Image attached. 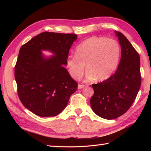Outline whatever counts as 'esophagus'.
<instances>
[{
  "instance_id": "1",
  "label": "esophagus",
  "mask_w": 151,
  "mask_h": 151,
  "mask_svg": "<svg viewBox=\"0 0 151 151\" xmlns=\"http://www.w3.org/2000/svg\"><path fill=\"white\" fill-rule=\"evenodd\" d=\"M84 85H81V84H78V89H81L82 88H84Z\"/></svg>"
}]
</instances>
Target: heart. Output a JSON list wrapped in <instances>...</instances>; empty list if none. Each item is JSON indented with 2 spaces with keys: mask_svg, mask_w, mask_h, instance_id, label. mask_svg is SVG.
<instances>
[{
  "mask_svg": "<svg viewBox=\"0 0 151 151\" xmlns=\"http://www.w3.org/2000/svg\"><path fill=\"white\" fill-rule=\"evenodd\" d=\"M75 55H69L66 67L69 75L75 80L86 73L85 81L97 78L99 81L108 79L114 73L120 57V47L116 41L104 37L93 36L80 43Z\"/></svg>",
  "mask_w": 151,
  "mask_h": 151,
  "instance_id": "heart-1",
  "label": "heart"
}]
</instances>
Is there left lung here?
Returning <instances> with one entry per match:
<instances>
[{
	"label": "left lung",
	"mask_w": 151,
	"mask_h": 151,
	"mask_svg": "<svg viewBox=\"0 0 151 151\" xmlns=\"http://www.w3.org/2000/svg\"><path fill=\"white\" fill-rule=\"evenodd\" d=\"M121 48L117 69L106 81L93 84L94 94L90 99L93 111L106 119H115L126 113L141 86L140 58L127 38L115 31Z\"/></svg>",
	"instance_id": "left-lung-1"
}]
</instances>
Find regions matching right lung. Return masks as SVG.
<instances>
[{
    "label": "right lung",
    "instance_id": "right-lung-1",
    "mask_svg": "<svg viewBox=\"0 0 151 151\" xmlns=\"http://www.w3.org/2000/svg\"><path fill=\"white\" fill-rule=\"evenodd\" d=\"M76 39L74 34L45 32L19 50L15 67L18 95L24 106L38 116L60 114L77 89V83L63 66ZM43 51L53 55H45Z\"/></svg>",
    "mask_w": 151,
    "mask_h": 151
}]
</instances>
